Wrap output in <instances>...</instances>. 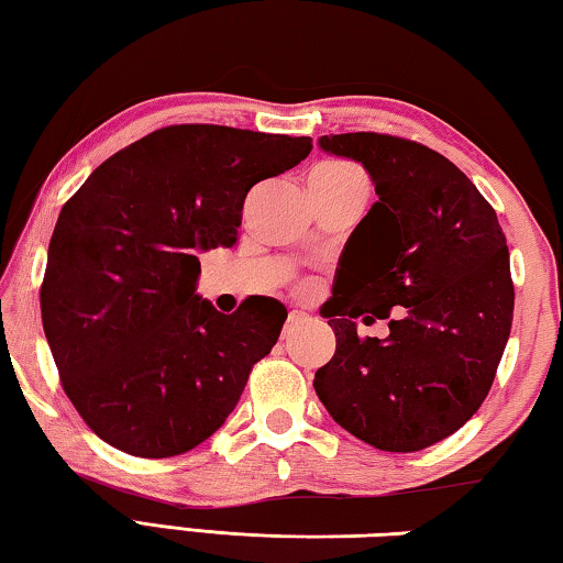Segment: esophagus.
Returning <instances> with one entry per match:
<instances>
[{"label": "esophagus", "mask_w": 563, "mask_h": 563, "mask_svg": "<svg viewBox=\"0 0 563 563\" xmlns=\"http://www.w3.org/2000/svg\"><path fill=\"white\" fill-rule=\"evenodd\" d=\"M310 320H312V318L308 316V312H302V310H290L288 322H285V328H283V338H290L295 330L302 328V325H308Z\"/></svg>", "instance_id": "1"}]
</instances>
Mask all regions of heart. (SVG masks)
<instances>
[{
  "instance_id": "1",
  "label": "heart",
  "mask_w": 563,
  "mask_h": 563,
  "mask_svg": "<svg viewBox=\"0 0 563 563\" xmlns=\"http://www.w3.org/2000/svg\"><path fill=\"white\" fill-rule=\"evenodd\" d=\"M312 176L318 178H330V180H350V178H365L360 174V170L345 164V161H328V164H320L316 170H312Z\"/></svg>"
}]
</instances>
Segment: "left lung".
Returning a JSON list of instances; mask_svg holds the SVG:
<instances>
[{"mask_svg": "<svg viewBox=\"0 0 563 563\" xmlns=\"http://www.w3.org/2000/svg\"><path fill=\"white\" fill-rule=\"evenodd\" d=\"M373 178L377 201L347 245L328 308L335 355L316 373L330 417L385 452H417L482 407L507 347L514 285L494 208L450 158L387 133L320 136ZM398 318L385 341L360 314Z\"/></svg>", "mask_w": 563, "mask_h": 563, "instance_id": "8db88e82", "label": "left lung"}]
</instances>
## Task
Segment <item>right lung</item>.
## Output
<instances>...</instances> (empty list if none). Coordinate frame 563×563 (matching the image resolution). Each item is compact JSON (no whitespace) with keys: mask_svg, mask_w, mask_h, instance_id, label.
Masks as SVG:
<instances>
[{"mask_svg":"<svg viewBox=\"0 0 563 563\" xmlns=\"http://www.w3.org/2000/svg\"><path fill=\"white\" fill-rule=\"evenodd\" d=\"M308 136L180 123L103 161L62 208L42 322L66 397L117 450L164 460L233 412L288 310L233 316L196 292L198 253L231 247L247 190L310 154Z\"/></svg>","mask_w":563,"mask_h":563,"instance_id":"obj_1","label":"right lung"}]
</instances>
